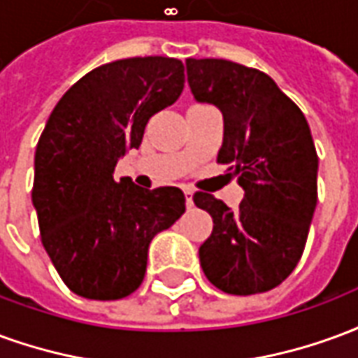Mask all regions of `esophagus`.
Returning <instances> with one entry per match:
<instances>
[{
	"label": "esophagus",
	"instance_id": "esophagus-1",
	"mask_svg": "<svg viewBox=\"0 0 358 358\" xmlns=\"http://www.w3.org/2000/svg\"><path fill=\"white\" fill-rule=\"evenodd\" d=\"M184 194H186L187 207H194V192L192 189H184Z\"/></svg>",
	"mask_w": 358,
	"mask_h": 358
}]
</instances>
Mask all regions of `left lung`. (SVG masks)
Masks as SVG:
<instances>
[{
	"instance_id": "1",
	"label": "left lung",
	"mask_w": 358,
	"mask_h": 358,
	"mask_svg": "<svg viewBox=\"0 0 358 358\" xmlns=\"http://www.w3.org/2000/svg\"><path fill=\"white\" fill-rule=\"evenodd\" d=\"M197 103L224 118L218 163L230 164L243 201L232 210L209 194L194 203L213 217L199 263L213 285L253 295L282 284L299 263L316 209L318 157L305 115L268 74L224 59H186Z\"/></svg>"
}]
</instances>
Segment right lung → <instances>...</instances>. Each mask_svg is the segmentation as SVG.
<instances>
[{"label":"right lung","mask_w":358,"mask_h":358,"mask_svg":"<svg viewBox=\"0 0 358 358\" xmlns=\"http://www.w3.org/2000/svg\"><path fill=\"white\" fill-rule=\"evenodd\" d=\"M182 90L178 59H120L82 76L48 118L36 148L32 203L43 248L76 295L113 301L136 292L151 240L184 215L180 187L115 180L118 159L140 148L149 118Z\"/></svg>","instance_id":"add662e5"}]
</instances>
